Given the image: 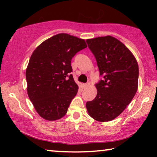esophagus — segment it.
Masks as SVG:
<instances>
[{
    "instance_id": "1",
    "label": "esophagus",
    "mask_w": 157,
    "mask_h": 157,
    "mask_svg": "<svg viewBox=\"0 0 157 157\" xmlns=\"http://www.w3.org/2000/svg\"><path fill=\"white\" fill-rule=\"evenodd\" d=\"M90 86V83H86V84H83V88L84 89H86Z\"/></svg>"
}]
</instances>
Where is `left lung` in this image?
I'll return each instance as SVG.
<instances>
[{
    "label": "left lung",
    "mask_w": 157,
    "mask_h": 157,
    "mask_svg": "<svg viewBox=\"0 0 157 157\" xmlns=\"http://www.w3.org/2000/svg\"><path fill=\"white\" fill-rule=\"evenodd\" d=\"M103 79L95 84L98 93L86 102L88 113L100 122L112 121L125 109L137 91L139 66L129 50L111 36L87 39Z\"/></svg>",
    "instance_id": "left-lung-1"
}]
</instances>
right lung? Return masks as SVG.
<instances>
[{"label": "right lung", "mask_w": 157, "mask_h": 157, "mask_svg": "<svg viewBox=\"0 0 157 157\" xmlns=\"http://www.w3.org/2000/svg\"><path fill=\"white\" fill-rule=\"evenodd\" d=\"M87 46L84 39L61 33L34 50L26 69L27 91L36 112L47 121L65 116L78 86L71 72V60Z\"/></svg>", "instance_id": "right-lung-1"}]
</instances>
